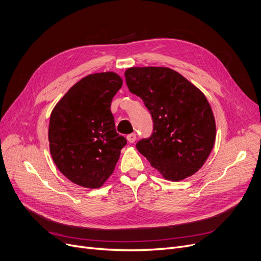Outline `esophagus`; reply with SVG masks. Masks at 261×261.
Instances as JSON below:
<instances>
[{
	"mask_svg": "<svg viewBox=\"0 0 261 261\" xmlns=\"http://www.w3.org/2000/svg\"><path fill=\"white\" fill-rule=\"evenodd\" d=\"M135 140H136V134H135V133H131V134L127 135V141H128L130 144L134 143Z\"/></svg>",
	"mask_w": 261,
	"mask_h": 261,
	"instance_id": "34e87169",
	"label": "esophagus"
}]
</instances>
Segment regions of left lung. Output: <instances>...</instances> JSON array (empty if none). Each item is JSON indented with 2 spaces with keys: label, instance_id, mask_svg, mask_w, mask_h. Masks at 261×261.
<instances>
[{
  "label": "left lung",
  "instance_id": "1",
  "mask_svg": "<svg viewBox=\"0 0 261 261\" xmlns=\"http://www.w3.org/2000/svg\"><path fill=\"white\" fill-rule=\"evenodd\" d=\"M131 93L153 119V133L136 144L164 179L179 182L199 171L216 141L212 107L201 90L166 66H134L125 72Z\"/></svg>",
  "mask_w": 261,
  "mask_h": 261
}]
</instances>
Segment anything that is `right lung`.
I'll list each match as a JSON object with an SVG mask.
<instances>
[{"label":"right lung","mask_w":261,"mask_h":261,"mask_svg":"<svg viewBox=\"0 0 261 261\" xmlns=\"http://www.w3.org/2000/svg\"><path fill=\"white\" fill-rule=\"evenodd\" d=\"M122 86L115 72L90 74L68 90L49 117V152L60 172L81 187H101L126 139L115 130L111 102Z\"/></svg>","instance_id":"1"}]
</instances>
